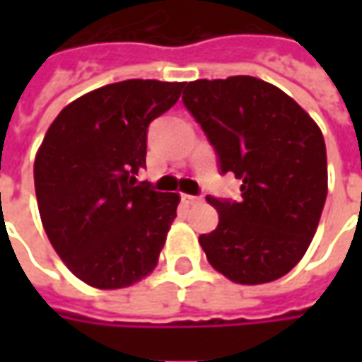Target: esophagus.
I'll use <instances>...</instances> for the list:
<instances>
[{
    "label": "esophagus",
    "instance_id": "esophagus-1",
    "mask_svg": "<svg viewBox=\"0 0 362 362\" xmlns=\"http://www.w3.org/2000/svg\"><path fill=\"white\" fill-rule=\"evenodd\" d=\"M182 202H184V204H188V205H194V204H199V202H202V197H199V196H188V194H184V196H182Z\"/></svg>",
    "mask_w": 362,
    "mask_h": 362
}]
</instances>
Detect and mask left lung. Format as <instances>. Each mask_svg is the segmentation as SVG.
I'll return each mask as SVG.
<instances>
[{"label": "left lung", "instance_id": "obj_1", "mask_svg": "<svg viewBox=\"0 0 362 362\" xmlns=\"http://www.w3.org/2000/svg\"><path fill=\"white\" fill-rule=\"evenodd\" d=\"M182 103L217 153L219 173L240 180V199L207 196L219 225L199 244L215 269L259 285L300 262L327 196L324 135L269 83L235 75L184 85Z\"/></svg>", "mask_w": 362, "mask_h": 362}]
</instances>
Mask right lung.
Masks as SVG:
<instances>
[{
	"label": "right lung",
	"mask_w": 362,
	"mask_h": 362,
	"mask_svg": "<svg viewBox=\"0 0 362 362\" xmlns=\"http://www.w3.org/2000/svg\"><path fill=\"white\" fill-rule=\"evenodd\" d=\"M184 83L127 79L90 90L52 122L35 160L44 230L75 277L96 288L134 285L157 266L178 194L137 182L149 124Z\"/></svg>",
	"instance_id": "1"
}]
</instances>
